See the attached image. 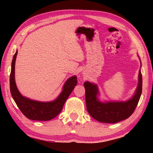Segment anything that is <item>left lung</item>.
<instances>
[{"label": "left lung", "mask_w": 153, "mask_h": 153, "mask_svg": "<svg viewBox=\"0 0 153 153\" xmlns=\"http://www.w3.org/2000/svg\"><path fill=\"white\" fill-rule=\"evenodd\" d=\"M139 58L141 67L140 58ZM84 87L85 89L87 110L89 114L100 122L110 123L119 122L128 118L132 114L140 99L142 93L141 69L139 71L138 84L134 95L126 101H100L98 97L100 95L99 90L97 84L85 82Z\"/></svg>", "instance_id": "left-lung-1"}]
</instances>
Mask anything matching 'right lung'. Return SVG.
<instances>
[{
  "instance_id": "right-lung-1",
  "label": "right lung",
  "mask_w": 153,
  "mask_h": 153,
  "mask_svg": "<svg viewBox=\"0 0 153 153\" xmlns=\"http://www.w3.org/2000/svg\"><path fill=\"white\" fill-rule=\"evenodd\" d=\"M18 50L13 56L10 76V88L13 99L19 110L28 119L38 121H48L55 118L62 111L68 97L77 85L76 76L68 78L64 84L62 90L57 98L49 102H41L23 96L16 86L15 82V63Z\"/></svg>"
}]
</instances>
